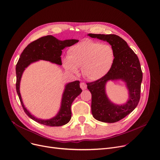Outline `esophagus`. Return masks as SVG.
Returning <instances> with one entry per match:
<instances>
[{
	"mask_svg": "<svg viewBox=\"0 0 160 160\" xmlns=\"http://www.w3.org/2000/svg\"><path fill=\"white\" fill-rule=\"evenodd\" d=\"M80 88H82V89H83V90H84V89H86L87 88V85L84 82L80 83Z\"/></svg>",
	"mask_w": 160,
	"mask_h": 160,
	"instance_id": "esophagus-1",
	"label": "esophagus"
}]
</instances>
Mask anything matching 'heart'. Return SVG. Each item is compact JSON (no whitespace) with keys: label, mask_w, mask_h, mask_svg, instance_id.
<instances>
[{"label":"heart","mask_w":160,"mask_h":160,"mask_svg":"<svg viewBox=\"0 0 160 160\" xmlns=\"http://www.w3.org/2000/svg\"><path fill=\"white\" fill-rule=\"evenodd\" d=\"M114 59L112 47L84 40L69 48L68 56L63 59V65L72 74H78V68L82 67L83 75L89 80L95 81L109 71Z\"/></svg>","instance_id":"b5f03b06"}]
</instances>
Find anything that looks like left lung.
<instances>
[{
	"label": "left lung",
	"instance_id": "8db88e82",
	"mask_svg": "<svg viewBox=\"0 0 160 160\" xmlns=\"http://www.w3.org/2000/svg\"><path fill=\"white\" fill-rule=\"evenodd\" d=\"M88 36L106 41L114 53L113 64L107 74L93 82L88 83L92 93V113L95 119L105 123H114L130 114L140 100L142 72L139 60L123 38L116 34H88ZM110 80L123 81L128 92V101L118 105L111 102L106 92Z\"/></svg>",
	"mask_w": 160,
	"mask_h": 160
}]
</instances>
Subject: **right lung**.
<instances>
[{"label": "right lung", "instance_id": "1", "mask_svg": "<svg viewBox=\"0 0 160 160\" xmlns=\"http://www.w3.org/2000/svg\"><path fill=\"white\" fill-rule=\"evenodd\" d=\"M79 40L71 39L60 40L52 35L41 37L27 46L20 55L16 65V91L25 112L30 118L39 123L48 126H61L68 123L71 118V105L74 100L82 92L80 88V82L67 83L62 95L61 105L58 112L50 119H40L31 114L25 107L20 93V82L25 68L31 64L40 60L50 61L52 63L61 65V55L62 50L77 43Z\"/></svg>", "mask_w": 160, "mask_h": 160}]
</instances>
